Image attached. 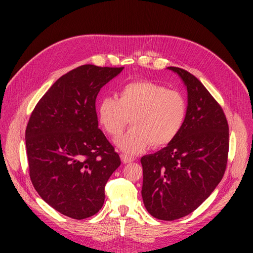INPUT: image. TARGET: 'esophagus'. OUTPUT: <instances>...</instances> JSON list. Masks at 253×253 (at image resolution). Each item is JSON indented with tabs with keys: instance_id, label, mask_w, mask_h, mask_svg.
<instances>
[{
	"instance_id": "34e87169",
	"label": "esophagus",
	"mask_w": 253,
	"mask_h": 253,
	"mask_svg": "<svg viewBox=\"0 0 253 253\" xmlns=\"http://www.w3.org/2000/svg\"><path fill=\"white\" fill-rule=\"evenodd\" d=\"M121 159H122V161L125 164H130V163L133 162V161H135V159H133V158L128 157V155H125V154H122L121 155Z\"/></svg>"
}]
</instances>
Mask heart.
I'll list each match as a JSON object with an SVG mask.
<instances>
[{
	"label": "heart",
	"instance_id": "1",
	"mask_svg": "<svg viewBox=\"0 0 253 253\" xmlns=\"http://www.w3.org/2000/svg\"><path fill=\"white\" fill-rule=\"evenodd\" d=\"M187 113L184 94L150 80L125 84L118 98L105 95L98 105L101 126L113 138L121 135L130 120L132 127L117 140L128 155L140 153L149 146L162 148L173 142L185 125Z\"/></svg>",
	"mask_w": 253,
	"mask_h": 253
}]
</instances>
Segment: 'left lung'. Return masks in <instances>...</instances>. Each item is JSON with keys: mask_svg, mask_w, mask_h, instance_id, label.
I'll list each match as a JSON object with an SVG mask.
<instances>
[{"mask_svg": "<svg viewBox=\"0 0 253 253\" xmlns=\"http://www.w3.org/2000/svg\"><path fill=\"white\" fill-rule=\"evenodd\" d=\"M169 68L187 87L185 125L168 147L141 158L144 207L162 221L184 217L201 206L223 178L229 149V128L222 106L192 74Z\"/></svg>", "mask_w": 253, "mask_h": 253, "instance_id": "1", "label": "left lung"}]
</instances>
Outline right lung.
Masks as SVG:
<instances>
[{
    "mask_svg": "<svg viewBox=\"0 0 253 253\" xmlns=\"http://www.w3.org/2000/svg\"><path fill=\"white\" fill-rule=\"evenodd\" d=\"M124 67L85 64L63 75L38 102L26 128L29 176L39 196L74 219L99 212L121 159L98 128L95 99Z\"/></svg>",
    "mask_w": 253,
    "mask_h": 253,
    "instance_id": "1",
    "label": "right lung"
}]
</instances>
